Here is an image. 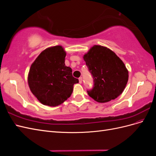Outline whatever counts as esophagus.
I'll return each instance as SVG.
<instances>
[{
  "instance_id": "esophagus-1",
  "label": "esophagus",
  "mask_w": 156,
  "mask_h": 156,
  "mask_svg": "<svg viewBox=\"0 0 156 156\" xmlns=\"http://www.w3.org/2000/svg\"><path fill=\"white\" fill-rule=\"evenodd\" d=\"M82 81H83L82 77H80V78L79 79V83L80 84H81V83H82Z\"/></svg>"
}]
</instances>
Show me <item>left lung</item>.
Here are the masks:
<instances>
[{"label": "left lung", "instance_id": "obj_1", "mask_svg": "<svg viewBox=\"0 0 156 156\" xmlns=\"http://www.w3.org/2000/svg\"><path fill=\"white\" fill-rule=\"evenodd\" d=\"M93 76L94 85L87 91L99 103L115 100L123 92L128 81V70L114 52L106 47L94 45L83 56Z\"/></svg>", "mask_w": 156, "mask_h": 156}]
</instances>
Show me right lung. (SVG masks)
<instances>
[{"label": "right lung", "instance_id": "add662e5", "mask_svg": "<svg viewBox=\"0 0 156 156\" xmlns=\"http://www.w3.org/2000/svg\"><path fill=\"white\" fill-rule=\"evenodd\" d=\"M66 53L61 45L45 49L31 65L28 75L30 91L44 105L62 104L72 94L74 84L72 69L65 65Z\"/></svg>", "mask_w": 156, "mask_h": 156}]
</instances>
